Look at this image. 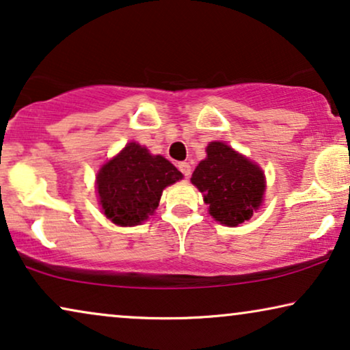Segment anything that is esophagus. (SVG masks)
Segmentation results:
<instances>
[{"mask_svg":"<svg viewBox=\"0 0 350 350\" xmlns=\"http://www.w3.org/2000/svg\"><path fill=\"white\" fill-rule=\"evenodd\" d=\"M178 169H180L181 174H183V175L186 176V178H189V175H191V165H189V162H180Z\"/></svg>","mask_w":350,"mask_h":350,"instance_id":"34e87169","label":"esophagus"}]
</instances>
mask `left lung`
Instances as JSON below:
<instances>
[{
	"mask_svg": "<svg viewBox=\"0 0 350 350\" xmlns=\"http://www.w3.org/2000/svg\"><path fill=\"white\" fill-rule=\"evenodd\" d=\"M191 181L204 194L210 215L226 226L252 218L265 194L260 167L221 142L207 146V157L196 167Z\"/></svg>",
	"mask_w": 350,
	"mask_h": 350,
	"instance_id": "left-lung-1",
	"label": "left lung"
}]
</instances>
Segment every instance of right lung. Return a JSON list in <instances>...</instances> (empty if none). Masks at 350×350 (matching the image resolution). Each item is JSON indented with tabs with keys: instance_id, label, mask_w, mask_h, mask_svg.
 <instances>
[{
	"instance_id": "1",
	"label": "right lung",
	"mask_w": 350,
	"mask_h": 350,
	"mask_svg": "<svg viewBox=\"0 0 350 350\" xmlns=\"http://www.w3.org/2000/svg\"><path fill=\"white\" fill-rule=\"evenodd\" d=\"M181 176L165 157L151 156L138 143H129L98 172L100 204L113 223L133 226L154 212L162 189Z\"/></svg>"
}]
</instances>
